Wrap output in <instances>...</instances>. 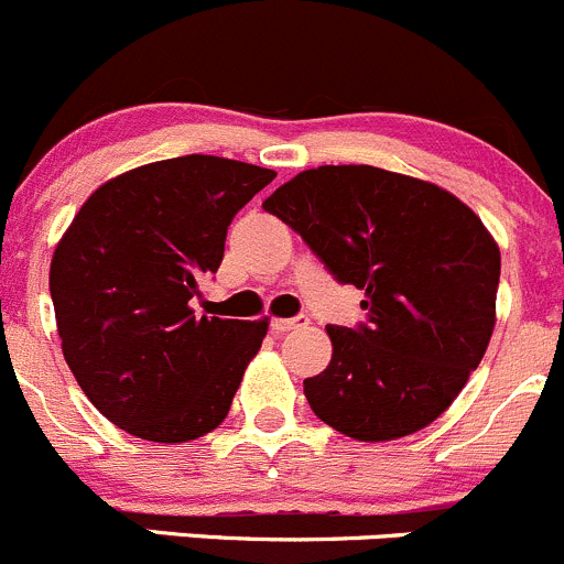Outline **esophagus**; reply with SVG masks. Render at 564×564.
Masks as SVG:
<instances>
[{
  "instance_id": "esophagus-1",
  "label": "esophagus",
  "mask_w": 564,
  "mask_h": 564,
  "mask_svg": "<svg viewBox=\"0 0 564 564\" xmlns=\"http://www.w3.org/2000/svg\"><path fill=\"white\" fill-rule=\"evenodd\" d=\"M304 324H307V315H299V318H273L271 329L276 332V335H288V332L299 329V326Z\"/></svg>"
}]
</instances>
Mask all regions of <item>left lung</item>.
<instances>
[{"instance_id": "obj_1", "label": "left lung", "mask_w": 564, "mask_h": 564, "mask_svg": "<svg viewBox=\"0 0 564 564\" xmlns=\"http://www.w3.org/2000/svg\"><path fill=\"white\" fill-rule=\"evenodd\" d=\"M346 285L368 324L326 326L332 359L304 379L315 415L359 443L421 432L452 406L496 326L501 251L446 187L377 165H318L262 202Z\"/></svg>"}]
</instances>
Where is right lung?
Masks as SVG:
<instances>
[{
    "instance_id": "1",
    "label": "right lung",
    "mask_w": 564,
    "mask_h": 564,
    "mask_svg": "<svg viewBox=\"0 0 564 564\" xmlns=\"http://www.w3.org/2000/svg\"><path fill=\"white\" fill-rule=\"evenodd\" d=\"M271 169L213 158L158 160L96 187L50 265L63 357L90 404L152 443L221 426L268 318L193 315L196 279L216 273L235 213Z\"/></svg>"
}]
</instances>
